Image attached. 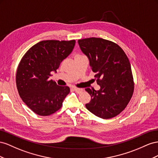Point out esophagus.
<instances>
[{
	"label": "esophagus",
	"mask_w": 158,
	"mask_h": 158,
	"mask_svg": "<svg viewBox=\"0 0 158 158\" xmlns=\"http://www.w3.org/2000/svg\"><path fill=\"white\" fill-rule=\"evenodd\" d=\"M74 91L77 93H81L83 91V89H80V88H77V87H74L73 88Z\"/></svg>",
	"instance_id": "1"
}]
</instances>
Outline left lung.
Segmentation results:
<instances>
[{
    "instance_id": "8db88e82",
    "label": "left lung",
    "mask_w": 158,
    "mask_h": 158,
    "mask_svg": "<svg viewBox=\"0 0 158 158\" xmlns=\"http://www.w3.org/2000/svg\"><path fill=\"white\" fill-rule=\"evenodd\" d=\"M78 43L89 60L101 89H85L91 100L85 105L93 114L103 119L123 112L131 99L134 82L127 56L118 44L101 38L80 39Z\"/></svg>"
}]
</instances>
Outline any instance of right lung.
<instances>
[{"mask_svg": "<svg viewBox=\"0 0 158 158\" xmlns=\"http://www.w3.org/2000/svg\"><path fill=\"white\" fill-rule=\"evenodd\" d=\"M75 40H43L31 47L18 66L16 83L22 100L34 113L49 116L63 105L70 92L49 80L61 61L73 51Z\"/></svg>", "mask_w": 158, "mask_h": 158, "instance_id": "add662e5", "label": "right lung"}]
</instances>
